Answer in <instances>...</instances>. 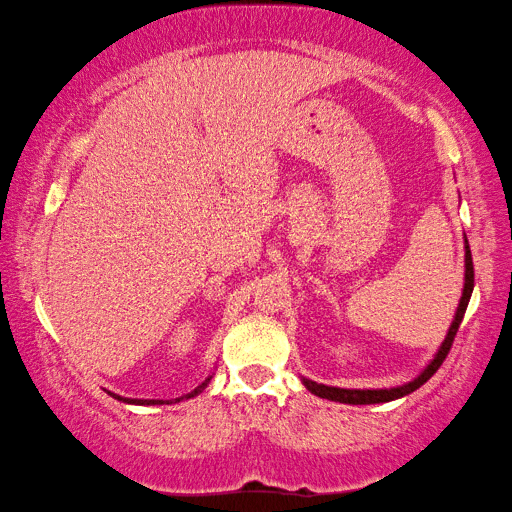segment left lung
<instances>
[{"instance_id":"8db88e82","label":"left lung","mask_w":512,"mask_h":512,"mask_svg":"<svg viewBox=\"0 0 512 512\" xmlns=\"http://www.w3.org/2000/svg\"><path fill=\"white\" fill-rule=\"evenodd\" d=\"M472 289H474V264H472L470 244H467V239H465V282H463V296H461V300H458L456 314H454L452 325H449V329H447L445 341L440 343L438 352L433 354V359L427 363V366H424V370L415 379L406 381V384L395 386V388H336V386L316 384V381L305 379V377H302V384L307 386L309 393L323 397V400H332V402H341V404H381V402H393V400H400V397L409 395L413 391H418V388L424 384V381H427L433 375V372H436L440 366H443V361H445V357L449 354V348H452V343H454V336L458 332V325L463 323L467 302H470V298H472Z\"/></svg>"}]
</instances>
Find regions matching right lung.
<instances>
[{
    "label": "right lung",
    "instance_id": "add662e5",
    "mask_svg": "<svg viewBox=\"0 0 512 512\" xmlns=\"http://www.w3.org/2000/svg\"><path fill=\"white\" fill-rule=\"evenodd\" d=\"M210 379H212V375L207 377L205 381H201V384H198L192 393H187V395H183V397H176V400H173V402L192 400V397H196L198 393H203V391H205V386L210 384ZM108 395H110V397H115V400H119V402H126V404H140V406H153V404H171V400H131V397H121V395H117V393H110V391H108Z\"/></svg>",
    "mask_w": 512,
    "mask_h": 512
}]
</instances>
